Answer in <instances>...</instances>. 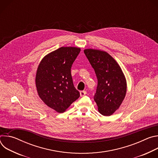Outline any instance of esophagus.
<instances>
[{"label": "esophagus", "mask_w": 158, "mask_h": 158, "mask_svg": "<svg viewBox=\"0 0 158 158\" xmlns=\"http://www.w3.org/2000/svg\"><path fill=\"white\" fill-rule=\"evenodd\" d=\"M86 94H87V93H86V91H82L80 92V95H81V97L85 96Z\"/></svg>", "instance_id": "1"}]
</instances>
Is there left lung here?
<instances>
[{"instance_id":"obj_1","label":"left lung","mask_w":158,"mask_h":158,"mask_svg":"<svg viewBox=\"0 0 158 158\" xmlns=\"http://www.w3.org/2000/svg\"><path fill=\"white\" fill-rule=\"evenodd\" d=\"M84 52L96 73L98 84L94 97L98 111L109 116L117 110L125 98L127 83L116 60L106 51L86 49Z\"/></svg>"}]
</instances>
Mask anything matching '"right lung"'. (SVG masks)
<instances>
[{
	"mask_svg": "<svg viewBox=\"0 0 158 158\" xmlns=\"http://www.w3.org/2000/svg\"><path fill=\"white\" fill-rule=\"evenodd\" d=\"M80 51L79 48L61 47L45 56L38 65L35 75L38 95L48 107L59 113L80 96L71 73Z\"/></svg>",
	"mask_w": 158,
	"mask_h": 158,
	"instance_id": "obj_1",
	"label": "right lung"
}]
</instances>
